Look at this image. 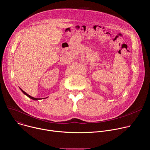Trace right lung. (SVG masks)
<instances>
[{
  "label": "right lung",
  "instance_id": "1",
  "mask_svg": "<svg viewBox=\"0 0 150 150\" xmlns=\"http://www.w3.org/2000/svg\"><path fill=\"white\" fill-rule=\"evenodd\" d=\"M20 90H21V91H22L25 95H26L27 97H28L30 98H31V99H32V100H40V99H42V98H34V97H31V96H30V95H28L27 93H26L24 91H23L22 89H21L20 88ZM47 98V97H46Z\"/></svg>",
  "mask_w": 150,
  "mask_h": 150
}]
</instances>
